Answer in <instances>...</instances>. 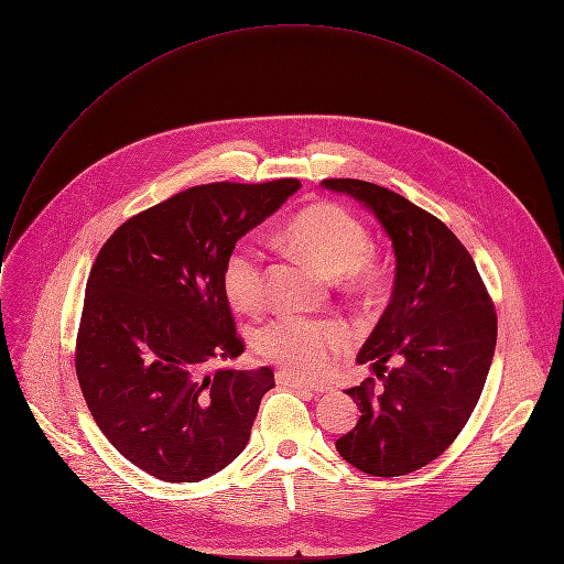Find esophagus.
<instances>
[{
  "instance_id": "obj_1",
  "label": "esophagus",
  "mask_w": 564,
  "mask_h": 564,
  "mask_svg": "<svg viewBox=\"0 0 564 564\" xmlns=\"http://www.w3.org/2000/svg\"><path fill=\"white\" fill-rule=\"evenodd\" d=\"M276 383L279 386H288V388H294V390H303V392H314V388H310L305 381L296 379L294 375L285 372V370H279L276 372Z\"/></svg>"
}]
</instances>
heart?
<instances>
[{
	"instance_id": "heart-1",
	"label": "heart",
	"mask_w": 564,
	"mask_h": 564,
	"mask_svg": "<svg viewBox=\"0 0 564 564\" xmlns=\"http://www.w3.org/2000/svg\"><path fill=\"white\" fill-rule=\"evenodd\" d=\"M281 240L307 261L341 276L344 285L366 292L377 283V268L370 261L372 240L368 227L337 203H316L296 214L281 234ZM263 254L240 243L223 268V288L236 310L254 312L265 296ZM352 333L341 321H321L299 314H279L254 337L257 352L288 370L290 375L314 379L324 377L335 359L348 350Z\"/></svg>"
}]
</instances>
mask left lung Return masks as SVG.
Here are the masks:
<instances>
[{"mask_svg": "<svg viewBox=\"0 0 564 564\" xmlns=\"http://www.w3.org/2000/svg\"><path fill=\"white\" fill-rule=\"evenodd\" d=\"M321 185L375 214L397 263L390 303L357 355L383 386L375 388L370 377L346 390L361 417L337 440V451L368 475H406L440 457L466 426L496 352L494 301L470 254L440 218L366 181ZM388 360L395 368L387 373Z\"/></svg>", "mask_w": 564, "mask_h": 564, "instance_id": "8db88e82", "label": "left lung"}]
</instances>
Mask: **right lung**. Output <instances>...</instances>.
<instances>
[{
    "label": "right lung",
    "mask_w": 564,
    "mask_h": 564,
    "mask_svg": "<svg viewBox=\"0 0 564 564\" xmlns=\"http://www.w3.org/2000/svg\"><path fill=\"white\" fill-rule=\"evenodd\" d=\"M301 183H212L122 223L102 246L79 318L75 372L105 437L165 481H198L246 448L274 372L220 368L243 352L223 288L236 240Z\"/></svg>",
    "instance_id": "add662e5"
}]
</instances>
